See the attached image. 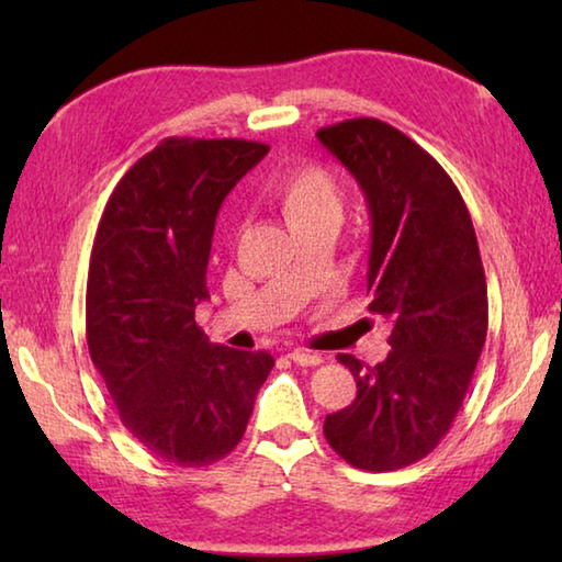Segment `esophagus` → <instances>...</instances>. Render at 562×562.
<instances>
[{
	"label": "esophagus",
	"mask_w": 562,
	"mask_h": 562,
	"mask_svg": "<svg viewBox=\"0 0 562 562\" xmlns=\"http://www.w3.org/2000/svg\"><path fill=\"white\" fill-rule=\"evenodd\" d=\"M288 357L300 367H318L321 362H324V357H321V355L304 352V350H292V352H288Z\"/></svg>",
	"instance_id": "esophagus-1"
}]
</instances>
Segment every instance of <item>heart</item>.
I'll list each match as a JSON object with an SVG mask.
<instances>
[{"label":"heart","mask_w":562,"mask_h":562,"mask_svg":"<svg viewBox=\"0 0 562 562\" xmlns=\"http://www.w3.org/2000/svg\"><path fill=\"white\" fill-rule=\"evenodd\" d=\"M268 202L294 234L321 224L336 226L342 210L336 176L318 164H302L280 173L268 188Z\"/></svg>","instance_id":"b5f03b06"}]
</instances>
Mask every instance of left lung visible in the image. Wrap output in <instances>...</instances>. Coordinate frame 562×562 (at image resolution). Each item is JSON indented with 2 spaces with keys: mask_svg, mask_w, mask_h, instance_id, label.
<instances>
[{
  "mask_svg": "<svg viewBox=\"0 0 562 562\" xmlns=\"http://www.w3.org/2000/svg\"><path fill=\"white\" fill-rule=\"evenodd\" d=\"M316 137L367 198L369 312L391 326L384 362L338 355L357 396L324 435L355 469L396 471L439 445L471 386L487 336L481 250L459 188L401 130L355 117Z\"/></svg>",
  "mask_w": 562,
  "mask_h": 562,
  "instance_id": "8db88e82",
  "label": "left lung"
}]
</instances>
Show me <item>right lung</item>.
Masks as SVG:
<instances>
[{"label":"right lung","instance_id":"obj_1","mask_svg":"<svg viewBox=\"0 0 562 562\" xmlns=\"http://www.w3.org/2000/svg\"><path fill=\"white\" fill-rule=\"evenodd\" d=\"M246 139L169 137L115 186L93 238L87 342L123 425L149 453L210 465L241 441L268 352L212 345L195 324L224 198L266 157Z\"/></svg>","mask_w":562,"mask_h":562}]
</instances>
